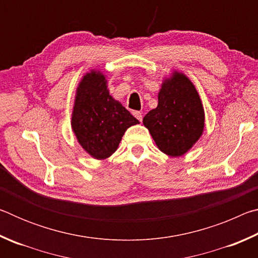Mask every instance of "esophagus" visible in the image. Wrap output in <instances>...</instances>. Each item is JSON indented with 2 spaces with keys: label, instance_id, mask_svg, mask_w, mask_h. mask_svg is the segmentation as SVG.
<instances>
[{
  "label": "esophagus",
  "instance_id": "obj_1",
  "mask_svg": "<svg viewBox=\"0 0 258 258\" xmlns=\"http://www.w3.org/2000/svg\"><path fill=\"white\" fill-rule=\"evenodd\" d=\"M133 116H134L137 119H139L140 121L142 120V112H140V111H133Z\"/></svg>",
  "mask_w": 258,
  "mask_h": 258
}]
</instances>
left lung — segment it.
Returning <instances> with one entry per match:
<instances>
[{
    "label": "left lung",
    "mask_w": 258,
    "mask_h": 258,
    "mask_svg": "<svg viewBox=\"0 0 258 258\" xmlns=\"http://www.w3.org/2000/svg\"><path fill=\"white\" fill-rule=\"evenodd\" d=\"M205 113L195 86L183 74L164 82L158 106L147 113L143 124L166 155H184L204 131Z\"/></svg>",
    "instance_id": "1"
}]
</instances>
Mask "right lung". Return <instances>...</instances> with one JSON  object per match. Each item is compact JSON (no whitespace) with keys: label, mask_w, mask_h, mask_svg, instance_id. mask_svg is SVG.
<instances>
[{"label":"right lung","mask_w":258,"mask_h":258,"mask_svg":"<svg viewBox=\"0 0 258 258\" xmlns=\"http://www.w3.org/2000/svg\"><path fill=\"white\" fill-rule=\"evenodd\" d=\"M139 120L109 95L106 78L91 72L77 89L72 126L78 142L97 159L117 150L125 131Z\"/></svg>","instance_id":"add662e5"}]
</instances>
